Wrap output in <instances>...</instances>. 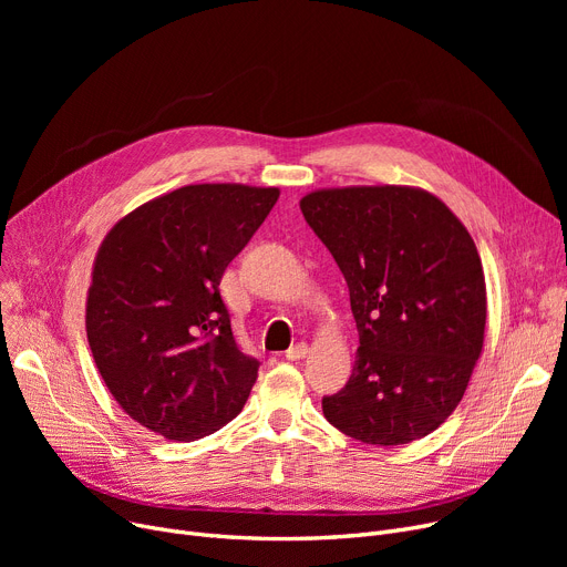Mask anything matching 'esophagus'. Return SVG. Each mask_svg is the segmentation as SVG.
I'll list each match as a JSON object with an SVG mask.
<instances>
[{
    "mask_svg": "<svg viewBox=\"0 0 567 567\" xmlns=\"http://www.w3.org/2000/svg\"><path fill=\"white\" fill-rule=\"evenodd\" d=\"M308 353H310L308 344H306V342H299V344H293V347H289V349L285 351V359H287V361H303Z\"/></svg>",
    "mask_w": 567,
    "mask_h": 567,
    "instance_id": "34e87169",
    "label": "esophagus"
}]
</instances>
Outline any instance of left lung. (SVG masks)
<instances>
[{
  "instance_id": "left-lung-1",
  "label": "left lung",
  "mask_w": 567,
  "mask_h": 567,
  "mask_svg": "<svg viewBox=\"0 0 567 567\" xmlns=\"http://www.w3.org/2000/svg\"><path fill=\"white\" fill-rule=\"evenodd\" d=\"M301 212L347 280L359 353L326 421L370 445L434 432L460 404L487 321L483 261L436 195L413 186L321 188Z\"/></svg>"
}]
</instances>
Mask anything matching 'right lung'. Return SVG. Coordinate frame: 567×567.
<instances>
[{
    "instance_id": "obj_1",
    "label": "right lung",
    "mask_w": 567,
    "mask_h": 567,
    "mask_svg": "<svg viewBox=\"0 0 567 567\" xmlns=\"http://www.w3.org/2000/svg\"><path fill=\"white\" fill-rule=\"evenodd\" d=\"M278 197L244 184L184 186L103 238L86 340L107 391L142 427L195 441L244 409L259 363L238 349L218 287Z\"/></svg>"
}]
</instances>
